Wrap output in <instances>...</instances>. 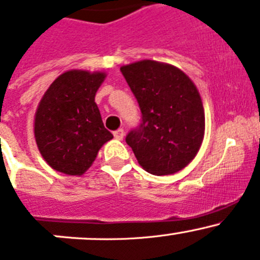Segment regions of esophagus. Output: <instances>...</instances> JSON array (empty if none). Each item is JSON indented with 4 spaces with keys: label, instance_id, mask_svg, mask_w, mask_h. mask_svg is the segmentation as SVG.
<instances>
[{
    "label": "esophagus",
    "instance_id": "1",
    "mask_svg": "<svg viewBox=\"0 0 260 260\" xmlns=\"http://www.w3.org/2000/svg\"><path fill=\"white\" fill-rule=\"evenodd\" d=\"M113 135H114L115 140H119L120 141V140H123V137H124V131H123L122 128H119V129L114 131Z\"/></svg>",
    "mask_w": 260,
    "mask_h": 260
}]
</instances>
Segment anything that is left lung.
<instances>
[{
  "label": "left lung",
  "mask_w": 260,
  "mask_h": 260,
  "mask_svg": "<svg viewBox=\"0 0 260 260\" xmlns=\"http://www.w3.org/2000/svg\"><path fill=\"white\" fill-rule=\"evenodd\" d=\"M140 104L142 122L125 142L138 164L152 175L185 169L198 154L205 133V113L198 88L179 68L141 60L120 68Z\"/></svg>",
  "instance_id": "1"
}]
</instances>
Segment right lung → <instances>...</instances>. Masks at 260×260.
<instances>
[{
	"label": "right lung",
	"mask_w": 260,
	"mask_h": 260,
	"mask_svg": "<svg viewBox=\"0 0 260 260\" xmlns=\"http://www.w3.org/2000/svg\"><path fill=\"white\" fill-rule=\"evenodd\" d=\"M106 73L69 70L49 86L35 113L36 145L55 171L83 175L113 135L106 129L95 93Z\"/></svg>",
	"instance_id": "right-lung-1"
}]
</instances>
